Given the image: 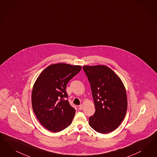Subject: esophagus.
Segmentation results:
<instances>
[{"instance_id": "esophagus-1", "label": "esophagus", "mask_w": 157, "mask_h": 157, "mask_svg": "<svg viewBox=\"0 0 157 157\" xmlns=\"http://www.w3.org/2000/svg\"><path fill=\"white\" fill-rule=\"evenodd\" d=\"M82 108H83V106H82V105H80L78 106V109H79L80 110H82Z\"/></svg>"}]
</instances>
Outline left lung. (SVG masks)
<instances>
[{
	"instance_id": "left-lung-1",
	"label": "left lung",
	"mask_w": 157,
	"mask_h": 157,
	"mask_svg": "<svg viewBox=\"0 0 157 157\" xmlns=\"http://www.w3.org/2000/svg\"><path fill=\"white\" fill-rule=\"evenodd\" d=\"M91 86L95 112L89 118L90 127L101 133L114 131L127 110V93L120 78L105 65L84 66Z\"/></svg>"
}]
</instances>
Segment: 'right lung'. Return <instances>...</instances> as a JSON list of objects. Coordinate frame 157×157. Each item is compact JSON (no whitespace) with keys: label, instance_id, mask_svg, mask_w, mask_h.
Returning <instances> with one entry per match:
<instances>
[{"label":"right lung","instance_id":"add662e5","mask_svg":"<svg viewBox=\"0 0 157 157\" xmlns=\"http://www.w3.org/2000/svg\"><path fill=\"white\" fill-rule=\"evenodd\" d=\"M81 67L62 63L52 64L36 80L32 93V108L37 120L47 129L58 132L71 125L76 110L66 100V86Z\"/></svg>","mask_w":157,"mask_h":157}]
</instances>
